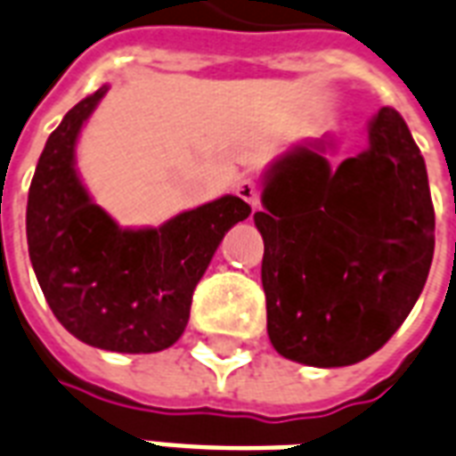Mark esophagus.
Instances as JSON below:
<instances>
[{
	"label": "esophagus",
	"instance_id": "34e87169",
	"mask_svg": "<svg viewBox=\"0 0 456 456\" xmlns=\"http://www.w3.org/2000/svg\"><path fill=\"white\" fill-rule=\"evenodd\" d=\"M235 192H238L240 200H245L252 209L259 204V183L254 178H240L238 183H235Z\"/></svg>",
	"mask_w": 456,
	"mask_h": 456
}]
</instances>
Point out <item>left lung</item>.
<instances>
[{
  "label": "left lung",
  "mask_w": 456,
  "mask_h": 456,
  "mask_svg": "<svg viewBox=\"0 0 456 456\" xmlns=\"http://www.w3.org/2000/svg\"><path fill=\"white\" fill-rule=\"evenodd\" d=\"M328 147L316 140L281 154L254 214L271 345L321 369L362 362L393 338L436 249L428 173L393 107L371 118L362 154L330 168Z\"/></svg>",
  "instance_id": "8db88e82"
}]
</instances>
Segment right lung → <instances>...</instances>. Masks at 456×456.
Wrapping results in <instances>:
<instances>
[{"mask_svg":"<svg viewBox=\"0 0 456 456\" xmlns=\"http://www.w3.org/2000/svg\"><path fill=\"white\" fill-rule=\"evenodd\" d=\"M107 90L77 102L42 150L28 192V252L49 309L70 335L109 352L150 354L183 335L216 247L252 209L225 195L159 228H118L76 171L80 128Z\"/></svg>","mask_w":456,"mask_h":456,"instance_id":"right-lung-1","label":"right lung"}]
</instances>
